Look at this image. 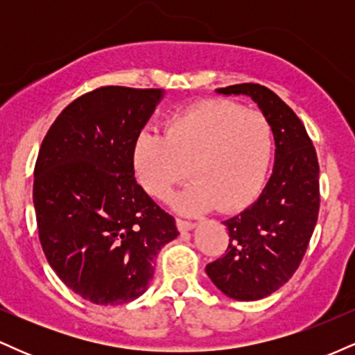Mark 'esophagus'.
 Wrapping results in <instances>:
<instances>
[{
    "instance_id": "obj_1",
    "label": "esophagus",
    "mask_w": 355,
    "mask_h": 355,
    "mask_svg": "<svg viewBox=\"0 0 355 355\" xmlns=\"http://www.w3.org/2000/svg\"><path fill=\"white\" fill-rule=\"evenodd\" d=\"M177 227L180 232H189L195 227L193 222H190V220H185V218H177Z\"/></svg>"
}]
</instances>
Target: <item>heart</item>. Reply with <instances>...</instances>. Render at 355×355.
I'll return each instance as SVG.
<instances>
[{"label":"heart","instance_id":"b5f03b06","mask_svg":"<svg viewBox=\"0 0 355 355\" xmlns=\"http://www.w3.org/2000/svg\"><path fill=\"white\" fill-rule=\"evenodd\" d=\"M272 153L274 133L262 113L211 100L170 118L164 135L141 132L132 162L138 183L160 200L190 173L195 182L177 195L173 205L191 214L215 203L220 210L247 205L266 180Z\"/></svg>","mask_w":355,"mask_h":355}]
</instances>
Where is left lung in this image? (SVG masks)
<instances>
[{"label": "left lung", "mask_w": 355, "mask_h": 355, "mask_svg": "<svg viewBox=\"0 0 355 355\" xmlns=\"http://www.w3.org/2000/svg\"><path fill=\"white\" fill-rule=\"evenodd\" d=\"M220 95H245L272 126L275 165L260 197L223 222L225 254L205 267L217 288L235 300L274 294L302 262L319 215V162L300 118L272 89L257 83L218 88Z\"/></svg>", "instance_id": "8db88e82"}]
</instances>
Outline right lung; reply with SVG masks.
<instances>
[{"mask_svg": "<svg viewBox=\"0 0 355 355\" xmlns=\"http://www.w3.org/2000/svg\"><path fill=\"white\" fill-rule=\"evenodd\" d=\"M160 88L101 87L71 101L43 138L33 203L43 252L75 294L96 305L135 300L178 235L175 218L138 185L133 144Z\"/></svg>", "mask_w": 355, "mask_h": 355, "instance_id": "add662e5", "label": "right lung"}]
</instances>
